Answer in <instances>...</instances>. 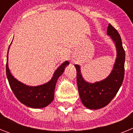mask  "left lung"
<instances>
[{
	"mask_svg": "<svg viewBox=\"0 0 133 133\" xmlns=\"http://www.w3.org/2000/svg\"><path fill=\"white\" fill-rule=\"evenodd\" d=\"M107 34L115 42L117 58L113 70L106 79L90 84L87 83L81 74L80 66L75 64L77 69V81L81 101L90 109H98L107 106L117 95L122 85L124 76L125 52L119 33L110 24L107 28Z\"/></svg>",
	"mask_w": 133,
	"mask_h": 133,
	"instance_id": "obj_1",
	"label": "left lung"
}]
</instances>
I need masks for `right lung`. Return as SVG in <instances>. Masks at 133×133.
I'll return each mask as SVG.
<instances>
[{
    "mask_svg": "<svg viewBox=\"0 0 133 133\" xmlns=\"http://www.w3.org/2000/svg\"><path fill=\"white\" fill-rule=\"evenodd\" d=\"M69 64L68 61L60 66L54 73L52 79L49 83L38 87H29L20 83L10 74L8 67V55L6 64V73L9 85L14 95L21 103L30 108H43L53 101L55 88L57 79L63 73L64 68Z\"/></svg>",
    "mask_w": 133,
    "mask_h": 133,
    "instance_id": "obj_1",
    "label": "right lung"
}]
</instances>
